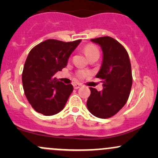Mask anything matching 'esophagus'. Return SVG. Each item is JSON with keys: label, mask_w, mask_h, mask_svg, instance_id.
Masks as SVG:
<instances>
[{"label": "esophagus", "mask_w": 158, "mask_h": 158, "mask_svg": "<svg viewBox=\"0 0 158 158\" xmlns=\"http://www.w3.org/2000/svg\"><path fill=\"white\" fill-rule=\"evenodd\" d=\"M81 86V85L79 84V83H77V84L73 85V87H74V88H75V89H78V88H80Z\"/></svg>", "instance_id": "esophagus-1"}]
</instances>
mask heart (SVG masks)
Segmentation results:
<instances>
[{
  "mask_svg": "<svg viewBox=\"0 0 158 158\" xmlns=\"http://www.w3.org/2000/svg\"><path fill=\"white\" fill-rule=\"evenodd\" d=\"M84 52L88 59H89V58L94 56H99V49L94 44L86 45L84 48ZM88 74H89V73H88V71H86V70H79V71L78 72L77 76L79 78L82 79V78L87 77Z\"/></svg>",
  "mask_w": 158,
  "mask_h": 158,
  "instance_id": "heart-1",
  "label": "heart"
}]
</instances>
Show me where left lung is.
Wrapping results in <instances>:
<instances>
[{
  "instance_id": "obj_1",
  "label": "left lung",
  "mask_w": 158,
  "mask_h": 158,
  "mask_svg": "<svg viewBox=\"0 0 158 158\" xmlns=\"http://www.w3.org/2000/svg\"><path fill=\"white\" fill-rule=\"evenodd\" d=\"M101 47L103 59L96 77L102 79L103 90L90 88L87 108L95 117L106 119L115 115L128 100L132 85L131 66L126 50L109 36L90 39Z\"/></svg>"
}]
</instances>
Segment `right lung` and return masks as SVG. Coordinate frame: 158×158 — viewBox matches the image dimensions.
<instances>
[{
	"instance_id": "1",
	"label": "right lung",
	"mask_w": 158,
	"mask_h": 158,
	"mask_svg": "<svg viewBox=\"0 0 158 158\" xmlns=\"http://www.w3.org/2000/svg\"><path fill=\"white\" fill-rule=\"evenodd\" d=\"M80 42L81 39L71 42L48 39L30 52L23 67L22 83L27 100L35 111L52 116L64 108L73 87L53 76L67 66L69 57Z\"/></svg>"
}]
</instances>
